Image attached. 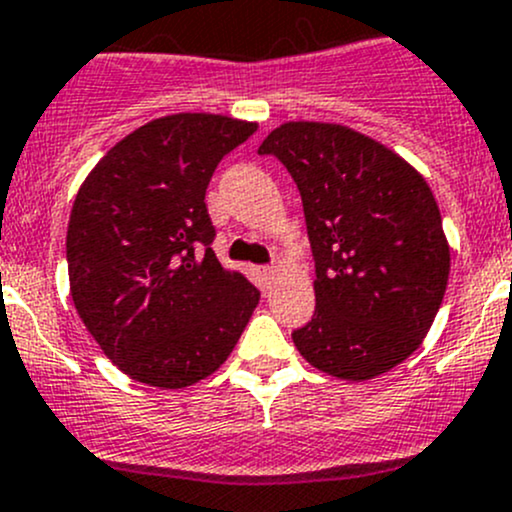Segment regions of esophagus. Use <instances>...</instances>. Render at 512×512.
Listing matches in <instances>:
<instances>
[{
    "instance_id": "esophagus-1",
    "label": "esophagus",
    "mask_w": 512,
    "mask_h": 512,
    "mask_svg": "<svg viewBox=\"0 0 512 512\" xmlns=\"http://www.w3.org/2000/svg\"><path fill=\"white\" fill-rule=\"evenodd\" d=\"M272 274H274V267H257V277H260L262 284H270Z\"/></svg>"
}]
</instances>
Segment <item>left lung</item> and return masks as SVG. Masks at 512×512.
Wrapping results in <instances>:
<instances>
[{"label":"left lung","instance_id":"left-lung-1","mask_svg":"<svg viewBox=\"0 0 512 512\" xmlns=\"http://www.w3.org/2000/svg\"><path fill=\"white\" fill-rule=\"evenodd\" d=\"M257 154L287 166L316 265V311L292 333L314 368L370 380L410 358L449 282L432 188L392 149L351 127L287 122Z\"/></svg>","mask_w":512,"mask_h":512}]
</instances>
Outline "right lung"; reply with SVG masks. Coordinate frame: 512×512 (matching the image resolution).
Masks as SVG:
<instances>
[{"label": "right lung", "instance_id": "right-lung-1", "mask_svg": "<svg viewBox=\"0 0 512 512\" xmlns=\"http://www.w3.org/2000/svg\"><path fill=\"white\" fill-rule=\"evenodd\" d=\"M255 122L179 112L134 129L75 196L66 257L71 297L107 358L144 385L208 378L245 331L260 292L225 270L206 188Z\"/></svg>", "mask_w": 512, "mask_h": 512}]
</instances>
